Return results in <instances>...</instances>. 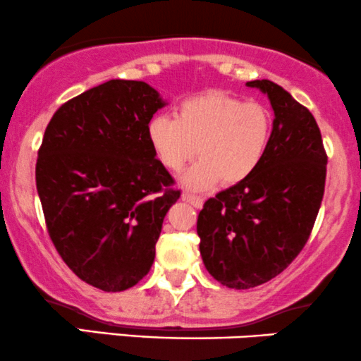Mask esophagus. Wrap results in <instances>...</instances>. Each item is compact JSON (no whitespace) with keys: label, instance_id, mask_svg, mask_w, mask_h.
Wrapping results in <instances>:
<instances>
[{"label":"esophagus","instance_id":"obj_1","mask_svg":"<svg viewBox=\"0 0 361 361\" xmlns=\"http://www.w3.org/2000/svg\"><path fill=\"white\" fill-rule=\"evenodd\" d=\"M181 200H183V202H186V203H192L195 208H200V207H202V203H203L202 197H198V195H193V193H188V192H185L183 195H181Z\"/></svg>","mask_w":361,"mask_h":361}]
</instances>
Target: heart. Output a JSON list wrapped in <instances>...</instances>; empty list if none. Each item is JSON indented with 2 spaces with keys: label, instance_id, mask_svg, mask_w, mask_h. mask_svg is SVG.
I'll return each mask as SVG.
<instances>
[{
  "label": "heart",
  "instance_id": "b5f03b06",
  "mask_svg": "<svg viewBox=\"0 0 361 361\" xmlns=\"http://www.w3.org/2000/svg\"><path fill=\"white\" fill-rule=\"evenodd\" d=\"M272 121L266 107L222 92L186 99L176 117L154 116L146 134L158 161L180 171L195 153L202 159L186 169L181 183L205 190L219 183L235 185L257 169L271 141Z\"/></svg>",
  "mask_w": 361,
  "mask_h": 361
}]
</instances>
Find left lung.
<instances>
[{
    "instance_id": "1",
    "label": "left lung",
    "mask_w": 361,
    "mask_h": 361,
    "mask_svg": "<svg viewBox=\"0 0 361 361\" xmlns=\"http://www.w3.org/2000/svg\"><path fill=\"white\" fill-rule=\"evenodd\" d=\"M274 111L271 141L249 178L208 198L198 214L200 254L220 284L250 289L281 274L310 238L328 156L316 119L288 90L252 80Z\"/></svg>"
}]
</instances>
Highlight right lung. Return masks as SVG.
I'll use <instances>...</instances> for the list:
<instances>
[{"label": "right lung", "instance_id": "1", "mask_svg": "<svg viewBox=\"0 0 361 361\" xmlns=\"http://www.w3.org/2000/svg\"><path fill=\"white\" fill-rule=\"evenodd\" d=\"M164 106L146 82L114 79L65 102L43 134L35 176L50 238L73 274L106 293L149 272L181 195L146 134Z\"/></svg>", "mask_w": 361, "mask_h": 361}]
</instances>
